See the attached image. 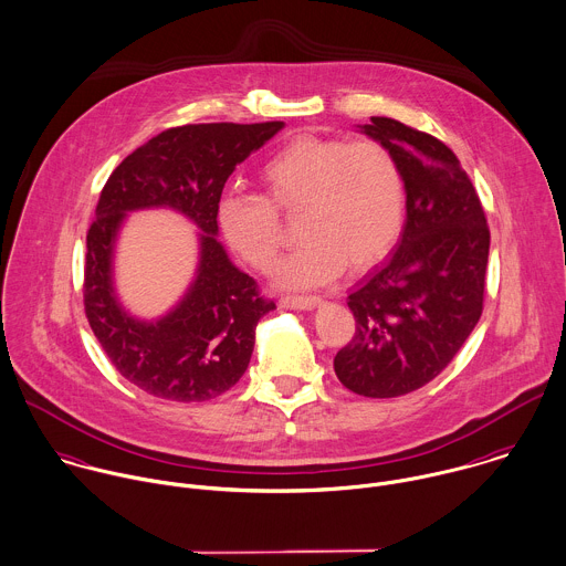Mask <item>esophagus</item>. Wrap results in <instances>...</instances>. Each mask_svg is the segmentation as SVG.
I'll return each instance as SVG.
<instances>
[{"label": "esophagus", "instance_id": "34e87169", "mask_svg": "<svg viewBox=\"0 0 566 566\" xmlns=\"http://www.w3.org/2000/svg\"><path fill=\"white\" fill-rule=\"evenodd\" d=\"M322 304V297L317 295H284L280 300L282 308H293V311H311Z\"/></svg>", "mask_w": 566, "mask_h": 566}]
</instances>
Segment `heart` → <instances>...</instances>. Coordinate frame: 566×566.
Instances as JSON below:
<instances>
[{
  "instance_id": "obj_1",
  "label": "heart",
  "mask_w": 566,
  "mask_h": 566,
  "mask_svg": "<svg viewBox=\"0 0 566 566\" xmlns=\"http://www.w3.org/2000/svg\"><path fill=\"white\" fill-rule=\"evenodd\" d=\"M260 193L227 191L216 222L227 247L258 271H271L284 238L277 216L297 218L302 244L280 264L282 289L331 282L379 262L397 244L406 220V180L395 154L377 140L297 136L271 154Z\"/></svg>"
}]
</instances>
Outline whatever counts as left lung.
I'll use <instances>...</instances> for the list:
<instances>
[{
    "instance_id": "left-lung-1",
    "label": "left lung",
    "mask_w": 566,
    "mask_h": 566,
    "mask_svg": "<svg viewBox=\"0 0 566 566\" xmlns=\"http://www.w3.org/2000/svg\"><path fill=\"white\" fill-rule=\"evenodd\" d=\"M359 129L388 147L406 180V224L388 262L348 295L355 337L335 355L337 379L370 399L432 381L483 313L490 229L454 151L395 118Z\"/></svg>"
}]
</instances>
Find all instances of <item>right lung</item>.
Segmentation results:
<instances>
[{
  "label": "right lung",
  "instance_id": "obj_1",
  "mask_svg": "<svg viewBox=\"0 0 566 566\" xmlns=\"http://www.w3.org/2000/svg\"><path fill=\"white\" fill-rule=\"evenodd\" d=\"M282 127V120L171 127L134 149L107 178L85 242L83 304L112 366L143 392L180 403L209 401L244 375L255 326L275 304L229 260L216 207L235 165ZM140 208H171L199 227L195 280L156 321L132 316L113 289L117 231L126 213Z\"/></svg>",
  "mask_w": 566,
  "mask_h": 566
}]
</instances>
